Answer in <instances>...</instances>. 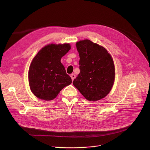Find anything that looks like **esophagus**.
<instances>
[{"instance_id":"obj_1","label":"esophagus","mask_w":150,"mask_h":150,"mask_svg":"<svg viewBox=\"0 0 150 150\" xmlns=\"http://www.w3.org/2000/svg\"><path fill=\"white\" fill-rule=\"evenodd\" d=\"M70 77H71V78L72 81H73L75 77H76V76H75L74 74H71V75H70Z\"/></svg>"}]
</instances>
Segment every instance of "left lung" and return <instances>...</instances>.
<instances>
[{"label": "left lung", "instance_id": "1", "mask_svg": "<svg viewBox=\"0 0 150 150\" xmlns=\"http://www.w3.org/2000/svg\"><path fill=\"white\" fill-rule=\"evenodd\" d=\"M76 47L80 72L73 84L88 100H99L107 95L113 86V60L104 47L89 40L77 42Z\"/></svg>", "mask_w": 150, "mask_h": 150}]
</instances>
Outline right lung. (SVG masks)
Here are the masks:
<instances>
[{
	"mask_svg": "<svg viewBox=\"0 0 150 150\" xmlns=\"http://www.w3.org/2000/svg\"><path fill=\"white\" fill-rule=\"evenodd\" d=\"M70 48L69 44H51L43 47L35 57L29 69L28 78L30 89L37 98L52 100L60 91L71 83V79L61 62Z\"/></svg>",
	"mask_w": 150,
	"mask_h": 150,
	"instance_id": "add662e5",
	"label": "right lung"
}]
</instances>
